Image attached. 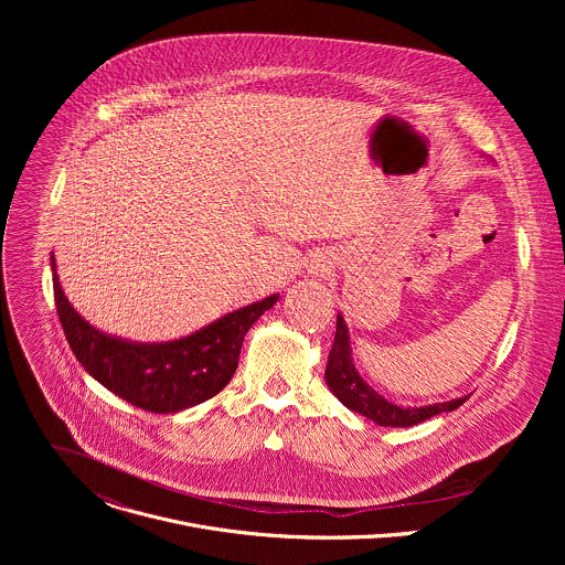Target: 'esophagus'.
<instances>
[{
  "mask_svg": "<svg viewBox=\"0 0 565 565\" xmlns=\"http://www.w3.org/2000/svg\"><path fill=\"white\" fill-rule=\"evenodd\" d=\"M317 273H324V266H321V268H317Z\"/></svg>",
  "mask_w": 565,
  "mask_h": 565,
  "instance_id": "1",
  "label": "esophagus"
}]
</instances>
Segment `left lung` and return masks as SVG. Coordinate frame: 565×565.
Returning a JSON list of instances; mask_svg holds the SVG:
<instances>
[{
  "label": "left lung",
  "mask_w": 565,
  "mask_h": 565,
  "mask_svg": "<svg viewBox=\"0 0 565 565\" xmlns=\"http://www.w3.org/2000/svg\"><path fill=\"white\" fill-rule=\"evenodd\" d=\"M324 377H327V384L333 391V395L342 402L347 409L373 420L380 427H414V425H420L438 414L458 409L469 397V395H465V397L436 402V405H425V407H399V405H395V402L386 399L355 369L349 327L340 312H338L335 342L329 353V364H327Z\"/></svg>",
  "instance_id": "left-lung-1"
}]
</instances>
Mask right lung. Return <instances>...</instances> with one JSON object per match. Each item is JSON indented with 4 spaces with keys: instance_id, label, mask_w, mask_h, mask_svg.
Segmentation results:
<instances>
[{
    "instance_id": "right-lung-1",
    "label": "right lung",
    "mask_w": 565,
    "mask_h": 565,
    "mask_svg": "<svg viewBox=\"0 0 565 565\" xmlns=\"http://www.w3.org/2000/svg\"><path fill=\"white\" fill-rule=\"evenodd\" d=\"M51 270L60 324L77 362L105 388L151 414H177L216 395L236 371L246 333L279 299L270 295L214 319L192 335L147 344L92 327L68 303L53 255Z\"/></svg>"
}]
</instances>
